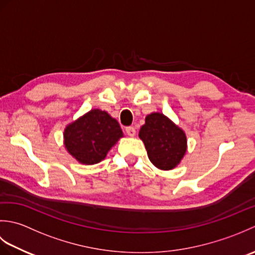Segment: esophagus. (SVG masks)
I'll use <instances>...</instances> for the list:
<instances>
[{"label": "esophagus", "mask_w": 255, "mask_h": 255, "mask_svg": "<svg viewBox=\"0 0 255 255\" xmlns=\"http://www.w3.org/2000/svg\"><path fill=\"white\" fill-rule=\"evenodd\" d=\"M126 133L128 134V136L133 137L134 134H136V129H134V127H132V126L126 127Z\"/></svg>", "instance_id": "esophagus-1"}]
</instances>
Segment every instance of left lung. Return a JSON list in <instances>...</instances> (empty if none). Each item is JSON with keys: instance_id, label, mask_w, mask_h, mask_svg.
Listing matches in <instances>:
<instances>
[{"instance_id": "left-lung-1", "label": "left lung", "mask_w": 255, "mask_h": 255, "mask_svg": "<svg viewBox=\"0 0 255 255\" xmlns=\"http://www.w3.org/2000/svg\"><path fill=\"white\" fill-rule=\"evenodd\" d=\"M139 137L150 161L161 170H172L186 152L185 133L163 114L153 113L145 117Z\"/></svg>"}]
</instances>
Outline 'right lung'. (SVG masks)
Listing matches in <instances>:
<instances>
[{
	"instance_id": "obj_1",
	"label": "right lung",
	"mask_w": 255,
	"mask_h": 255,
	"mask_svg": "<svg viewBox=\"0 0 255 255\" xmlns=\"http://www.w3.org/2000/svg\"><path fill=\"white\" fill-rule=\"evenodd\" d=\"M64 144L69 153L81 163L95 164L105 158L123 131L116 119L106 112L92 110L64 130Z\"/></svg>"
}]
</instances>
